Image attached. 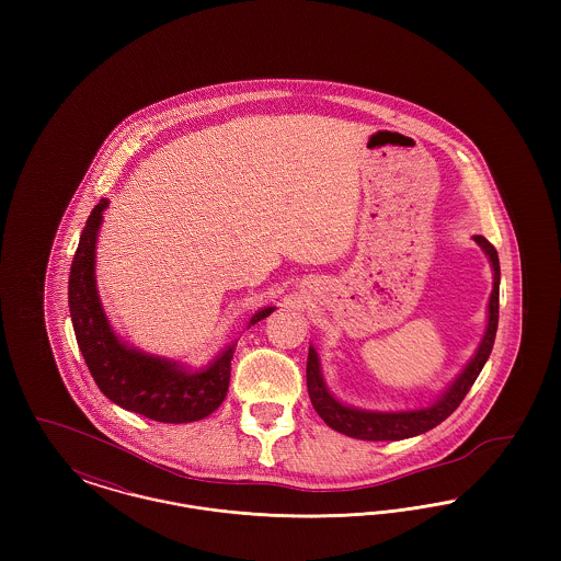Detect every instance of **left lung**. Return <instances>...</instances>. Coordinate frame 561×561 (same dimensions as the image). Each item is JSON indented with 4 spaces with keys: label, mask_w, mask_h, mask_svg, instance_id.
Wrapping results in <instances>:
<instances>
[{
    "label": "left lung",
    "mask_w": 561,
    "mask_h": 561,
    "mask_svg": "<svg viewBox=\"0 0 561 561\" xmlns=\"http://www.w3.org/2000/svg\"><path fill=\"white\" fill-rule=\"evenodd\" d=\"M473 240L480 243L483 252L488 254L490 263H492L494 288H492L490 305H488V313H490L488 316V330L483 334V341H481L476 357L465 368V373L456 378V382L439 400L433 401L427 408L408 410V412H366V410L348 408V405L334 400L328 393L325 382L321 378L318 353H316V348L311 347L309 348V357H307V389H309V398H311L316 412L320 414L321 421L328 427H332L334 431L343 433V435H348V437H357V439L398 442V439L414 437V435L425 433L428 428L437 427L439 423H444L453 414L454 410L460 405V401L465 400V396L473 387L483 364L488 362V357L492 353L494 339H496V328H499V284H501L499 252L483 236H476Z\"/></svg>",
    "instance_id": "obj_1"
}]
</instances>
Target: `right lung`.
Returning <instances> with one entry per match:
<instances>
[{
  "label": "right lung",
  "instance_id": "obj_1",
  "mask_svg": "<svg viewBox=\"0 0 561 561\" xmlns=\"http://www.w3.org/2000/svg\"><path fill=\"white\" fill-rule=\"evenodd\" d=\"M107 199L88 216L69 273V311L85 366L99 389L124 410L158 423L202 421L222 403L229 391L233 347L225 348L208 368L188 373L160 357L119 343L101 307L94 279V248ZM259 311L250 325L271 316Z\"/></svg>",
  "mask_w": 561,
  "mask_h": 561
}]
</instances>
